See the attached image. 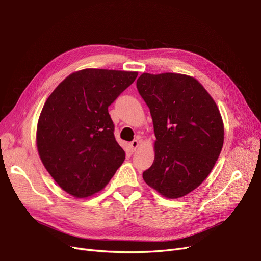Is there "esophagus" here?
Returning <instances> with one entry per match:
<instances>
[{
  "label": "esophagus",
  "instance_id": "obj_1",
  "mask_svg": "<svg viewBox=\"0 0 261 261\" xmlns=\"http://www.w3.org/2000/svg\"><path fill=\"white\" fill-rule=\"evenodd\" d=\"M129 145H130L131 150H132V151H135V150H137L138 147H139V145H140V142H139L138 140H133Z\"/></svg>",
  "mask_w": 261,
  "mask_h": 261
}]
</instances>
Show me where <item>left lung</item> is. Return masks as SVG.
<instances>
[{
	"label": "left lung",
	"instance_id": "8db88e82",
	"mask_svg": "<svg viewBox=\"0 0 261 261\" xmlns=\"http://www.w3.org/2000/svg\"><path fill=\"white\" fill-rule=\"evenodd\" d=\"M139 94L150 110L154 161L145 182L167 198L182 197L205 180L224 143V124L214 100L194 77L143 73Z\"/></svg>",
	"mask_w": 261,
	"mask_h": 261
}]
</instances>
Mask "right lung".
Masks as SVG:
<instances>
[{
  "instance_id": "1",
  "label": "right lung",
  "mask_w": 261,
  "mask_h": 261,
  "mask_svg": "<svg viewBox=\"0 0 261 261\" xmlns=\"http://www.w3.org/2000/svg\"><path fill=\"white\" fill-rule=\"evenodd\" d=\"M138 76L134 71L83 69L47 99L37 124V149L64 191L83 198L102 190L126 153L114 137L108 108Z\"/></svg>"
}]
</instances>
